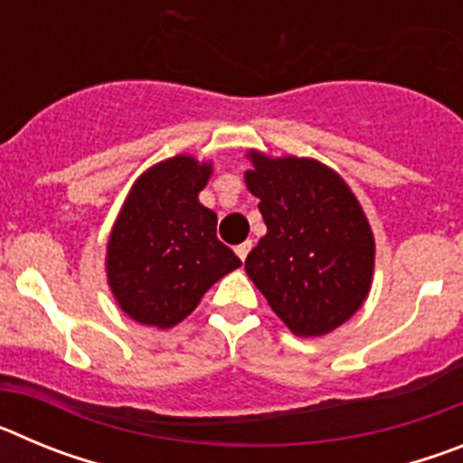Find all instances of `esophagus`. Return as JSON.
Instances as JSON below:
<instances>
[{
    "label": "esophagus",
    "instance_id": "34e87169",
    "mask_svg": "<svg viewBox=\"0 0 463 463\" xmlns=\"http://www.w3.org/2000/svg\"><path fill=\"white\" fill-rule=\"evenodd\" d=\"M252 250V241H245V243L236 245V255H239L241 261H245V257H248V252Z\"/></svg>",
    "mask_w": 463,
    "mask_h": 463
}]
</instances>
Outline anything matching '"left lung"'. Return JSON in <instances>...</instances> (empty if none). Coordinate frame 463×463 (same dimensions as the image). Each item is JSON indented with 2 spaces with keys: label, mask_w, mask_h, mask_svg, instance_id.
<instances>
[{
  "label": "left lung",
  "mask_w": 463,
  "mask_h": 463,
  "mask_svg": "<svg viewBox=\"0 0 463 463\" xmlns=\"http://www.w3.org/2000/svg\"><path fill=\"white\" fill-rule=\"evenodd\" d=\"M245 185L267 224L245 260L273 313L297 336H325L366 301L375 241L357 196L317 159L250 150Z\"/></svg>",
  "instance_id": "1"
}]
</instances>
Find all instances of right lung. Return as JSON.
I'll return each mask as SVG.
<instances>
[{"label":"right lung","instance_id":"add662e5","mask_svg":"<svg viewBox=\"0 0 463 463\" xmlns=\"http://www.w3.org/2000/svg\"><path fill=\"white\" fill-rule=\"evenodd\" d=\"M211 162L175 155L138 175L106 248V276L134 322L169 329L199 306L211 285L241 267L218 241V215L199 203Z\"/></svg>","mask_w":463,"mask_h":463}]
</instances>
